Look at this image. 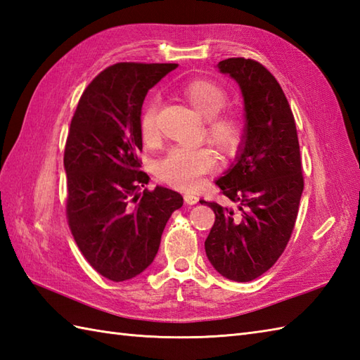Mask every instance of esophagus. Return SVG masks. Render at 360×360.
Segmentation results:
<instances>
[{
  "label": "esophagus",
  "instance_id": "obj_1",
  "mask_svg": "<svg viewBox=\"0 0 360 360\" xmlns=\"http://www.w3.org/2000/svg\"><path fill=\"white\" fill-rule=\"evenodd\" d=\"M198 200H200V198H198V196L193 195V193H186V195H184V201H186V204H188V205L196 204Z\"/></svg>",
  "mask_w": 360,
  "mask_h": 360
}]
</instances>
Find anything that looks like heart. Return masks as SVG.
<instances>
[{"label":"heart","instance_id":"b5f03b06","mask_svg":"<svg viewBox=\"0 0 360 360\" xmlns=\"http://www.w3.org/2000/svg\"><path fill=\"white\" fill-rule=\"evenodd\" d=\"M182 96L192 108L205 119L207 139L223 153L238 150L246 136L244 120L235 111H224L227 91L218 83L205 79H195L182 86ZM139 134L143 143L158 141L156 103L150 101L143 105L139 116ZM215 159L207 148H173L156 165L158 178L178 190H193L205 173H209Z\"/></svg>","mask_w":360,"mask_h":360}]
</instances>
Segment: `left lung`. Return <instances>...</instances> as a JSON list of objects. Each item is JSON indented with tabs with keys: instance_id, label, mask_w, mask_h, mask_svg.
Instances as JSON below:
<instances>
[{
	"instance_id": "left-lung-1",
	"label": "left lung",
	"mask_w": 360,
	"mask_h": 360,
	"mask_svg": "<svg viewBox=\"0 0 360 360\" xmlns=\"http://www.w3.org/2000/svg\"><path fill=\"white\" fill-rule=\"evenodd\" d=\"M221 72L238 82L246 136L236 164L217 181L236 209L200 201L215 212L205 254L223 277L252 281L269 271L292 235L303 192L292 110L280 83L252 58H226Z\"/></svg>"
}]
</instances>
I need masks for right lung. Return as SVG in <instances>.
<instances>
[{"mask_svg":"<svg viewBox=\"0 0 360 360\" xmlns=\"http://www.w3.org/2000/svg\"><path fill=\"white\" fill-rule=\"evenodd\" d=\"M176 68L136 62L108 66L83 91L68 131V224L86 262L111 281L147 269L168 218L184 202L165 187L139 193L148 184L139 158L143 98Z\"/></svg>","mask_w":360,"mask_h":360,"instance_id":"1","label":"right lung"}]
</instances>
